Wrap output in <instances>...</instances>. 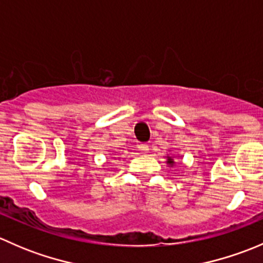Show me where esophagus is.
<instances>
[{
    "label": "esophagus",
    "mask_w": 263,
    "mask_h": 263,
    "mask_svg": "<svg viewBox=\"0 0 263 263\" xmlns=\"http://www.w3.org/2000/svg\"><path fill=\"white\" fill-rule=\"evenodd\" d=\"M139 150L141 151V153H147L148 151V145H146V144H141L139 146Z\"/></svg>",
    "instance_id": "obj_1"
}]
</instances>
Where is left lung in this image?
Segmentation results:
<instances>
[{"label": "left lung", "mask_w": 263, "mask_h": 263, "mask_svg": "<svg viewBox=\"0 0 263 263\" xmlns=\"http://www.w3.org/2000/svg\"><path fill=\"white\" fill-rule=\"evenodd\" d=\"M166 163H168V164H171V165H173V164H174V161H173V159L171 158V156H168V161H166Z\"/></svg>", "instance_id": "1"}]
</instances>
